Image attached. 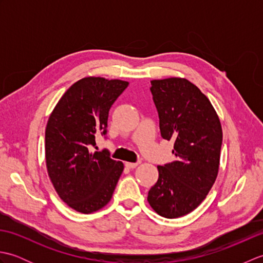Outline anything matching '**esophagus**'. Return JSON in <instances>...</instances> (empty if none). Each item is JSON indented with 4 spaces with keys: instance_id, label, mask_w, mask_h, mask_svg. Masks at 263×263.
Returning <instances> with one entry per match:
<instances>
[{
    "instance_id": "esophagus-1",
    "label": "esophagus",
    "mask_w": 263,
    "mask_h": 263,
    "mask_svg": "<svg viewBox=\"0 0 263 263\" xmlns=\"http://www.w3.org/2000/svg\"><path fill=\"white\" fill-rule=\"evenodd\" d=\"M139 163H125V167L127 168H136Z\"/></svg>"
}]
</instances>
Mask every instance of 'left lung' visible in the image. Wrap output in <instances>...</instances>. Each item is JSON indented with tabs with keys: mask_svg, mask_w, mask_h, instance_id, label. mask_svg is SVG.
I'll use <instances>...</instances> for the list:
<instances>
[{
	"mask_svg": "<svg viewBox=\"0 0 263 263\" xmlns=\"http://www.w3.org/2000/svg\"><path fill=\"white\" fill-rule=\"evenodd\" d=\"M150 90L161 137L174 140L176 160L157 166L158 181L149 190L148 202L158 215L172 219L198 208L214 185L222 130L210 100L185 78L152 80Z\"/></svg>",
	"mask_w": 263,
	"mask_h": 263,
	"instance_id": "obj_1",
	"label": "left lung"
}]
</instances>
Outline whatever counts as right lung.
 Returning <instances> with one entry per match:
<instances>
[{"mask_svg":"<svg viewBox=\"0 0 263 263\" xmlns=\"http://www.w3.org/2000/svg\"><path fill=\"white\" fill-rule=\"evenodd\" d=\"M127 81L87 77L73 83L49 115L45 130L48 177L70 208L91 214L107 204L124 170L107 150L92 152L106 135L108 111Z\"/></svg>","mask_w":263,"mask_h":263,"instance_id":"add662e5","label":"right lung"}]
</instances>
